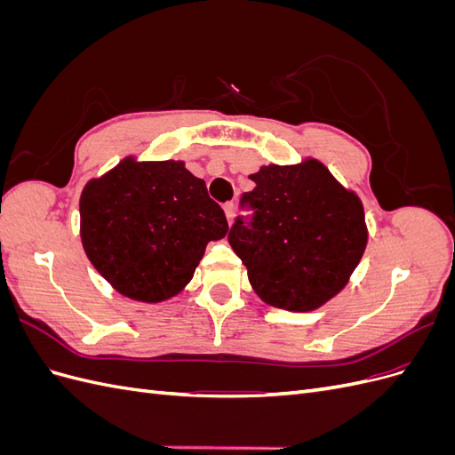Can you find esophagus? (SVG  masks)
<instances>
[{
    "instance_id": "esophagus-1",
    "label": "esophagus",
    "mask_w": 455,
    "mask_h": 455,
    "mask_svg": "<svg viewBox=\"0 0 455 455\" xmlns=\"http://www.w3.org/2000/svg\"><path fill=\"white\" fill-rule=\"evenodd\" d=\"M224 211H226V218H228V222L231 224V222H233V218H235V204H233V203H226Z\"/></svg>"
}]
</instances>
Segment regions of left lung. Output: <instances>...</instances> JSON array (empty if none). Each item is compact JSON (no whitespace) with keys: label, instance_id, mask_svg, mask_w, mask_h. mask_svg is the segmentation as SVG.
Here are the masks:
<instances>
[{"label":"left lung","instance_id":"1","mask_svg":"<svg viewBox=\"0 0 455 455\" xmlns=\"http://www.w3.org/2000/svg\"><path fill=\"white\" fill-rule=\"evenodd\" d=\"M228 233L249 269L256 294L269 306L313 311L346 286L366 249L363 203L341 188L323 163L269 164L251 174Z\"/></svg>","mask_w":455,"mask_h":455}]
</instances>
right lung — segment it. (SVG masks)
Masks as SVG:
<instances>
[{"label":"right lung","instance_id":"1","mask_svg":"<svg viewBox=\"0 0 455 455\" xmlns=\"http://www.w3.org/2000/svg\"><path fill=\"white\" fill-rule=\"evenodd\" d=\"M79 214L96 271L123 296L148 304L180 292L206 243L228 233L222 206L182 161H121L85 186Z\"/></svg>","mask_w":455,"mask_h":455}]
</instances>
